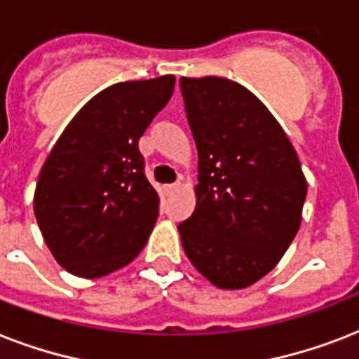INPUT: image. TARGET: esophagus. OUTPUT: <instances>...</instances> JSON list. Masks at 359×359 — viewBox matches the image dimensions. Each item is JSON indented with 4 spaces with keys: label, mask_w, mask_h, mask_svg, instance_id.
<instances>
[{
    "label": "esophagus",
    "mask_w": 359,
    "mask_h": 359,
    "mask_svg": "<svg viewBox=\"0 0 359 359\" xmlns=\"http://www.w3.org/2000/svg\"><path fill=\"white\" fill-rule=\"evenodd\" d=\"M180 188V182H175V184H165L163 186V190H165V194H173V191H177Z\"/></svg>",
    "instance_id": "1"
}]
</instances>
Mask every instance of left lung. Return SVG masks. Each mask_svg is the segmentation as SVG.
Wrapping results in <instances>:
<instances>
[{"label":"left lung","mask_w":359,"mask_h":359,"mask_svg":"<svg viewBox=\"0 0 359 359\" xmlns=\"http://www.w3.org/2000/svg\"><path fill=\"white\" fill-rule=\"evenodd\" d=\"M196 140V210L186 257L214 287L248 289L276 268L302 224L307 180L281 124L236 81L180 78Z\"/></svg>","instance_id":"8db88e82"}]
</instances>
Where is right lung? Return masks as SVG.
Here are the masks:
<instances>
[{
	"label": "right lung",
	"mask_w": 359,
	"mask_h": 359,
	"mask_svg": "<svg viewBox=\"0 0 359 359\" xmlns=\"http://www.w3.org/2000/svg\"><path fill=\"white\" fill-rule=\"evenodd\" d=\"M173 89V74L106 87L52 147L33 210L48 250L67 272L104 278L147 244L160 196L147 180L137 145Z\"/></svg>",
	"instance_id": "add662e5"
}]
</instances>
